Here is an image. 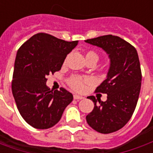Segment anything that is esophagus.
<instances>
[{
  "label": "esophagus",
  "mask_w": 153,
  "mask_h": 153,
  "mask_svg": "<svg viewBox=\"0 0 153 153\" xmlns=\"http://www.w3.org/2000/svg\"><path fill=\"white\" fill-rule=\"evenodd\" d=\"M83 98H84L83 97L79 96V95H76V94H75V95H74V100H82L83 99Z\"/></svg>",
  "instance_id": "1"
}]
</instances>
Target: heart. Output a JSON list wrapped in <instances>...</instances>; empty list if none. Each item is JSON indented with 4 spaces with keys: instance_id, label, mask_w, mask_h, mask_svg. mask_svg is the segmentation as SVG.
Wrapping results in <instances>:
<instances>
[{
    "instance_id": "1",
    "label": "heart",
    "mask_w": 153,
    "mask_h": 153,
    "mask_svg": "<svg viewBox=\"0 0 153 153\" xmlns=\"http://www.w3.org/2000/svg\"><path fill=\"white\" fill-rule=\"evenodd\" d=\"M94 60L97 62L99 60V56L97 52L90 51L86 53V60ZM88 82V79L87 78H83L80 76H72L68 80V84L69 86L74 91L77 92H81L84 89L85 83Z\"/></svg>"
}]
</instances>
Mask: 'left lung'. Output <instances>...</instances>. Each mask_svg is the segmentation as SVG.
Wrapping results in <instances>:
<instances>
[{"label":"left lung","instance_id":"obj_1","mask_svg":"<svg viewBox=\"0 0 153 153\" xmlns=\"http://www.w3.org/2000/svg\"><path fill=\"white\" fill-rule=\"evenodd\" d=\"M85 42L102 47L111 60L106 79L95 90V93L107 94V100L102 102L94 96L88 97L94 102V109L86 120L95 131L111 134L128 123L137 106L142 81L138 52L128 42L113 35Z\"/></svg>","mask_w":153,"mask_h":153}]
</instances>
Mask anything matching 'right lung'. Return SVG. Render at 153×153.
Instances as JSON below:
<instances>
[{
    "label": "right lung",
    "instance_id": "1",
    "mask_svg": "<svg viewBox=\"0 0 153 153\" xmlns=\"http://www.w3.org/2000/svg\"><path fill=\"white\" fill-rule=\"evenodd\" d=\"M78 41L66 42L39 33L19 48L12 79V93L25 121L35 128L47 129L57 124L73 101L72 93L60 88L51 90L47 76L59 71Z\"/></svg>",
    "mask_w": 153,
    "mask_h": 153
}]
</instances>
